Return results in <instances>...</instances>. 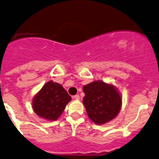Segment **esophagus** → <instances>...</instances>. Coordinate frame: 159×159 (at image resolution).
<instances>
[{"instance_id": "1", "label": "esophagus", "mask_w": 159, "mask_h": 159, "mask_svg": "<svg viewBox=\"0 0 159 159\" xmlns=\"http://www.w3.org/2000/svg\"><path fill=\"white\" fill-rule=\"evenodd\" d=\"M73 99H76V100H79L80 98V95H73Z\"/></svg>"}]
</instances>
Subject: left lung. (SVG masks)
<instances>
[{
	"instance_id": "8db88e82",
	"label": "left lung",
	"mask_w": 159,
	"mask_h": 159,
	"mask_svg": "<svg viewBox=\"0 0 159 159\" xmlns=\"http://www.w3.org/2000/svg\"><path fill=\"white\" fill-rule=\"evenodd\" d=\"M84 105L89 117L102 125L113 120L120 110V95L115 86L102 81H94L83 86Z\"/></svg>"
}]
</instances>
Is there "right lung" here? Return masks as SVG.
I'll list each match as a JSON object with an SVG mask.
<instances>
[{
	"label": "right lung",
	"instance_id": "obj_1",
	"mask_svg": "<svg viewBox=\"0 0 159 159\" xmlns=\"http://www.w3.org/2000/svg\"><path fill=\"white\" fill-rule=\"evenodd\" d=\"M71 97L61 84L49 81L32 99L35 113L48 120H56L61 115Z\"/></svg>",
	"mask_w": 159,
	"mask_h": 159
}]
</instances>
